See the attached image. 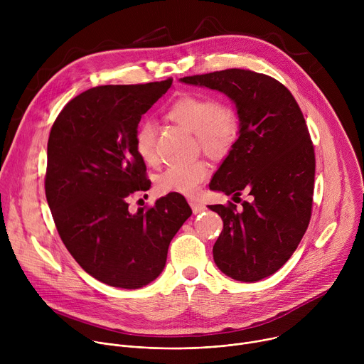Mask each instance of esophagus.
Wrapping results in <instances>:
<instances>
[{
	"label": "esophagus",
	"mask_w": 364,
	"mask_h": 364,
	"mask_svg": "<svg viewBox=\"0 0 364 364\" xmlns=\"http://www.w3.org/2000/svg\"><path fill=\"white\" fill-rule=\"evenodd\" d=\"M190 205H191V210L194 215L197 213H201L203 210H205V205L200 201H194V200H190Z\"/></svg>",
	"instance_id": "esophagus-1"
}]
</instances>
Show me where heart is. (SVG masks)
<instances>
[{"mask_svg":"<svg viewBox=\"0 0 364 364\" xmlns=\"http://www.w3.org/2000/svg\"><path fill=\"white\" fill-rule=\"evenodd\" d=\"M167 117L196 132L200 146L213 155L232 149L240 135V117L235 108L203 93H187L167 108ZM157 131L149 119L141 121L134 132V145L139 157L149 166L159 163ZM210 167L204 160L171 164L157 178V188L164 193L193 194L209 176Z\"/></svg>","mask_w":364,"mask_h":364,"instance_id":"obj_1","label":"heart"}]
</instances>
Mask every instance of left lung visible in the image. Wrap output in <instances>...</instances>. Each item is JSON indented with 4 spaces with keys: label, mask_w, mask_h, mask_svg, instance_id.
Wrapping results in <instances>:
<instances>
[{
    "label": "left lung",
    "mask_w": 364,
    "mask_h": 364,
    "mask_svg": "<svg viewBox=\"0 0 364 364\" xmlns=\"http://www.w3.org/2000/svg\"><path fill=\"white\" fill-rule=\"evenodd\" d=\"M181 80L236 103L240 135L210 188L250 200L239 209L232 201L209 205L223 220L213 257L236 281H261L292 256L313 213L316 152L304 115L292 93L264 73L226 69Z\"/></svg>",
    "instance_id": "left-lung-1"
}]
</instances>
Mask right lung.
Instances as JSON below:
<instances>
[{
  "mask_svg": "<svg viewBox=\"0 0 364 364\" xmlns=\"http://www.w3.org/2000/svg\"><path fill=\"white\" fill-rule=\"evenodd\" d=\"M171 83L87 89L50 129L44 190L56 229L75 261L111 287L136 289L157 278L171 239L191 216L180 193L128 210L129 197L151 186L135 128Z\"/></svg>",
  "mask_w": 364,
  "mask_h": 364,
  "instance_id": "right-lung-1",
  "label": "right lung"
}]
</instances>
